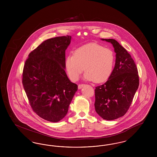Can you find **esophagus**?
<instances>
[{
  "instance_id": "obj_1",
  "label": "esophagus",
  "mask_w": 157,
  "mask_h": 157,
  "mask_svg": "<svg viewBox=\"0 0 157 157\" xmlns=\"http://www.w3.org/2000/svg\"><path fill=\"white\" fill-rule=\"evenodd\" d=\"M83 85H84V84H79V85H78V88H79V89L82 88V87L83 86Z\"/></svg>"
}]
</instances>
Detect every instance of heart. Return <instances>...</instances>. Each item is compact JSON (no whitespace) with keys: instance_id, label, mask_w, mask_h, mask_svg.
<instances>
[{"instance_id":"heart-1","label":"heart","mask_w":157,"mask_h":157,"mask_svg":"<svg viewBox=\"0 0 157 157\" xmlns=\"http://www.w3.org/2000/svg\"><path fill=\"white\" fill-rule=\"evenodd\" d=\"M115 60V53L111 49L96 43L88 44L75 50L74 55L67 56V74L71 80L76 81L85 67V79L96 83L104 82L112 74Z\"/></svg>"}]
</instances>
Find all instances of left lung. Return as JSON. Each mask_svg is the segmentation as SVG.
Listing matches in <instances>:
<instances>
[{"label": "left lung", "mask_w": 157, "mask_h": 157, "mask_svg": "<svg viewBox=\"0 0 157 157\" xmlns=\"http://www.w3.org/2000/svg\"><path fill=\"white\" fill-rule=\"evenodd\" d=\"M111 43L116 53L115 65L108 80L95 87V108L104 120L124 116L129 109L139 86V75L134 60L127 50L112 39H102Z\"/></svg>", "instance_id": "8db88e82"}]
</instances>
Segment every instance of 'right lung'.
Instances as JSON below:
<instances>
[{"label": "right lung", "instance_id": "obj_1", "mask_svg": "<svg viewBox=\"0 0 157 157\" xmlns=\"http://www.w3.org/2000/svg\"><path fill=\"white\" fill-rule=\"evenodd\" d=\"M71 36L49 39L32 51L23 69L22 84L32 110L57 122L67 115L78 85L65 71V51Z\"/></svg>", "mask_w": 157, "mask_h": 157}]
</instances>
